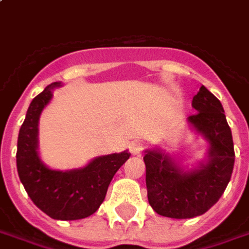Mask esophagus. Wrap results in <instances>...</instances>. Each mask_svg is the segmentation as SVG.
I'll list each match as a JSON object with an SVG mask.
<instances>
[{"label":"esophagus","instance_id":"obj_1","mask_svg":"<svg viewBox=\"0 0 249 249\" xmlns=\"http://www.w3.org/2000/svg\"><path fill=\"white\" fill-rule=\"evenodd\" d=\"M143 150L142 142H139V141H134V142L130 143V153L133 156H140Z\"/></svg>","mask_w":249,"mask_h":249}]
</instances>
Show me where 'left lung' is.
I'll return each mask as SVG.
<instances>
[{
	"instance_id": "obj_1",
	"label": "left lung",
	"mask_w": 249,
	"mask_h": 249,
	"mask_svg": "<svg viewBox=\"0 0 249 249\" xmlns=\"http://www.w3.org/2000/svg\"><path fill=\"white\" fill-rule=\"evenodd\" d=\"M198 113L187 125L207 142L206 157L191 167L161 148L146 149L148 200L157 213L173 219H190L209 211L226 190L235 163L232 133L222 103L202 86L193 97Z\"/></svg>"
}]
</instances>
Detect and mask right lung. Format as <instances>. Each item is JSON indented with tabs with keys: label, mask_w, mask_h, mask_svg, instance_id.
Returning <instances> with one entry per match:
<instances>
[{
	"label": "right lung",
	"mask_w": 249,
	"mask_h": 249,
	"mask_svg": "<svg viewBox=\"0 0 249 249\" xmlns=\"http://www.w3.org/2000/svg\"><path fill=\"white\" fill-rule=\"evenodd\" d=\"M62 82L50 86L33 99L17 143V170L27 195L36 207L56 220H78L96 213L106 198L116 171L129 158L128 150L99 156L86 166L55 170L40 160L38 124L40 113Z\"/></svg>",
	"instance_id": "obj_1"
}]
</instances>
